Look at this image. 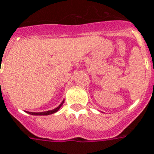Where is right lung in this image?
<instances>
[{
    "instance_id": "obj_1",
    "label": "right lung",
    "mask_w": 154,
    "mask_h": 154,
    "mask_svg": "<svg viewBox=\"0 0 154 154\" xmlns=\"http://www.w3.org/2000/svg\"><path fill=\"white\" fill-rule=\"evenodd\" d=\"M63 103H64V100L62 101V103L60 104L59 106H57V108H55L54 109H53V110H48V111L45 112H40V113H34V112H26V113H28L29 114H32V115H48V114H54V113H56V112L62 107V104Z\"/></svg>"
}]
</instances>
